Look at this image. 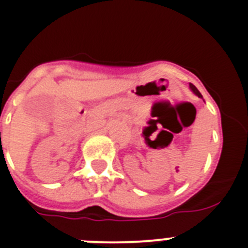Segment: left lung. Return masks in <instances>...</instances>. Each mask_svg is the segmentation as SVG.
Wrapping results in <instances>:
<instances>
[{"label": "left lung", "instance_id": "left-lung-1", "mask_svg": "<svg viewBox=\"0 0 248 248\" xmlns=\"http://www.w3.org/2000/svg\"><path fill=\"white\" fill-rule=\"evenodd\" d=\"M190 89H191V91H192V93H194L195 95H198L199 98H202V95H201V93H200V92L198 91V88H196V87H195L194 84H191V83H190Z\"/></svg>", "mask_w": 248, "mask_h": 248}]
</instances>
